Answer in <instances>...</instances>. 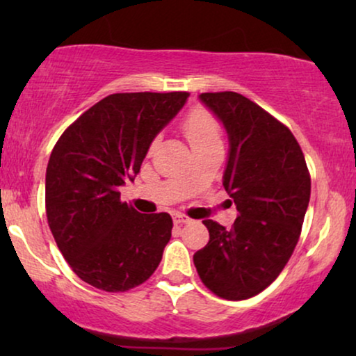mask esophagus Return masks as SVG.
<instances>
[{"label":"esophagus","mask_w":356,"mask_h":356,"mask_svg":"<svg viewBox=\"0 0 356 356\" xmlns=\"http://www.w3.org/2000/svg\"><path fill=\"white\" fill-rule=\"evenodd\" d=\"M189 218L186 216H181V213H177V216L173 217V223L175 225H184V223H188Z\"/></svg>","instance_id":"obj_1"}]
</instances>
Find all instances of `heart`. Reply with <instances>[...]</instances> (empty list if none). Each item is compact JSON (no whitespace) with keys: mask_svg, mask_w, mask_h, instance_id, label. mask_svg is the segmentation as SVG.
Returning <instances> with one entry per match:
<instances>
[{"mask_svg":"<svg viewBox=\"0 0 356 356\" xmlns=\"http://www.w3.org/2000/svg\"><path fill=\"white\" fill-rule=\"evenodd\" d=\"M183 129L193 149L202 147V145L213 143V140H220V131H218L217 121L213 120V116L209 111L202 108L193 110L186 116Z\"/></svg>","mask_w":356,"mask_h":356,"instance_id":"1","label":"heart"}]
</instances>
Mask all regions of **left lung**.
<instances>
[{
    "label": "left lung",
    "instance_id": "8db88e82",
    "mask_svg": "<svg viewBox=\"0 0 356 356\" xmlns=\"http://www.w3.org/2000/svg\"><path fill=\"white\" fill-rule=\"evenodd\" d=\"M199 100L228 134L223 188L235 202L232 230L204 220L209 243L193 256L202 284L225 300L251 298L274 282L298 243L311 178L291 131L236 92Z\"/></svg>",
    "mask_w": 356,
    "mask_h": 356
}]
</instances>
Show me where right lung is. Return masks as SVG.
Instances as JSON below:
<instances>
[{
    "instance_id": "add662e5",
    "label": "right lung",
    "mask_w": 356,
    "mask_h": 356,
    "mask_svg": "<svg viewBox=\"0 0 356 356\" xmlns=\"http://www.w3.org/2000/svg\"><path fill=\"white\" fill-rule=\"evenodd\" d=\"M188 92L111 94L84 111L58 139L45 178L47 218L76 275L104 291L149 279L172 238L170 213H140L121 202L160 131Z\"/></svg>"
}]
</instances>
